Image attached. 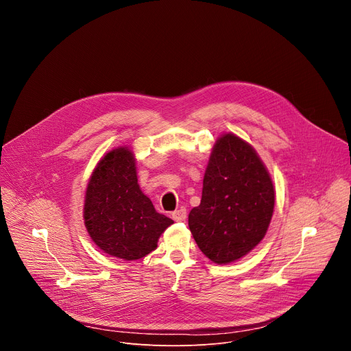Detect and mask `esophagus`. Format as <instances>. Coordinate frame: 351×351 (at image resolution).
<instances>
[{"mask_svg":"<svg viewBox=\"0 0 351 351\" xmlns=\"http://www.w3.org/2000/svg\"><path fill=\"white\" fill-rule=\"evenodd\" d=\"M186 218H187V213L184 208H179L172 213V219L176 222H183V221H186Z\"/></svg>","mask_w":351,"mask_h":351,"instance_id":"esophagus-1","label":"esophagus"}]
</instances>
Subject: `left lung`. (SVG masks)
I'll list each match as a JSON object with an SVG mask.
<instances>
[{
	"instance_id": "obj_1",
	"label": "left lung",
	"mask_w": 351,
	"mask_h": 351,
	"mask_svg": "<svg viewBox=\"0 0 351 351\" xmlns=\"http://www.w3.org/2000/svg\"><path fill=\"white\" fill-rule=\"evenodd\" d=\"M275 206L274 184L254 149L234 134L214 145L202 203L189 214L198 248L214 263L229 264L263 240Z\"/></svg>"
}]
</instances>
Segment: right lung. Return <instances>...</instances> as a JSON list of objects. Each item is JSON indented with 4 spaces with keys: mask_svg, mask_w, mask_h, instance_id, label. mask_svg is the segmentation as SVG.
<instances>
[{
    "mask_svg": "<svg viewBox=\"0 0 351 351\" xmlns=\"http://www.w3.org/2000/svg\"><path fill=\"white\" fill-rule=\"evenodd\" d=\"M134 165L128 148L108 153L91 175L84 202V223L93 241L126 261L152 253L161 233L173 223L143 194Z\"/></svg>",
    "mask_w": 351,
    "mask_h": 351,
    "instance_id": "1",
    "label": "right lung"
}]
</instances>
